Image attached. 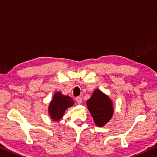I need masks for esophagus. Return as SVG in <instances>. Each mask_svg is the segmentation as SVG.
Masks as SVG:
<instances>
[{
	"mask_svg": "<svg viewBox=\"0 0 157 157\" xmlns=\"http://www.w3.org/2000/svg\"><path fill=\"white\" fill-rule=\"evenodd\" d=\"M75 100H76V101H77V103H78V104H81V103H82V98H81L80 96L76 97Z\"/></svg>",
	"mask_w": 157,
	"mask_h": 157,
	"instance_id": "1",
	"label": "esophagus"
}]
</instances>
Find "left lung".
<instances>
[{
	"label": "left lung",
	"mask_w": 157,
	"mask_h": 157,
	"mask_svg": "<svg viewBox=\"0 0 157 157\" xmlns=\"http://www.w3.org/2000/svg\"><path fill=\"white\" fill-rule=\"evenodd\" d=\"M86 106L97 126H104L113 117V101L100 89L94 91L91 98L86 101Z\"/></svg>",
	"instance_id": "8db88e82"
}]
</instances>
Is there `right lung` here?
Returning <instances> with one entry per match:
<instances>
[{"label":"right lung","mask_w":157,"mask_h":157,"mask_svg":"<svg viewBox=\"0 0 157 157\" xmlns=\"http://www.w3.org/2000/svg\"><path fill=\"white\" fill-rule=\"evenodd\" d=\"M74 103L71 97L63 95L60 91H56L48 106L49 115L54 121L60 120L66 109L73 106Z\"/></svg>","instance_id":"obj_1"}]
</instances>
